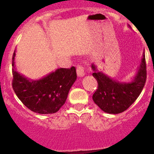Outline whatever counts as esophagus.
I'll return each instance as SVG.
<instances>
[{"label":"esophagus","mask_w":154,"mask_h":154,"mask_svg":"<svg viewBox=\"0 0 154 154\" xmlns=\"http://www.w3.org/2000/svg\"><path fill=\"white\" fill-rule=\"evenodd\" d=\"M77 73L78 77H83L85 75V72L84 67L81 65H78L77 66Z\"/></svg>","instance_id":"34e87169"}]
</instances>
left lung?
<instances>
[{
	"label": "left lung",
	"mask_w": 154,
	"mask_h": 154,
	"mask_svg": "<svg viewBox=\"0 0 154 154\" xmlns=\"http://www.w3.org/2000/svg\"><path fill=\"white\" fill-rule=\"evenodd\" d=\"M94 71L93 76L96 78L98 86L93 95L94 103L104 112L117 114L125 111L136 101L146 82V64L145 54L136 77L130 82H119L111 79L92 65Z\"/></svg>",
	"instance_id": "obj_1"
}]
</instances>
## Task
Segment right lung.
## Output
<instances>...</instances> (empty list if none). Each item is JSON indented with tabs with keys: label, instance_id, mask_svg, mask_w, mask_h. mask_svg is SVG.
<instances>
[{
	"label": "right lung",
	"instance_id": "1",
	"mask_svg": "<svg viewBox=\"0 0 154 154\" xmlns=\"http://www.w3.org/2000/svg\"><path fill=\"white\" fill-rule=\"evenodd\" d=\"M13 55V89L16 95L31 111L40 114L57 112L65 104L68 94L77 79L74 66L60 68L46 77L32 81L16 71Z\"/></svg>",
	"mask_w": 154,
	"mask_h": 154
}]
</instances>
